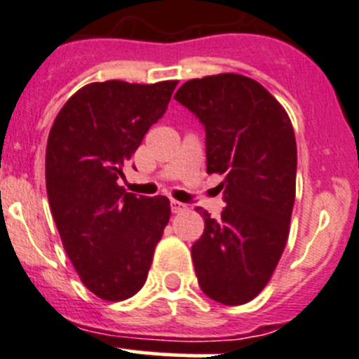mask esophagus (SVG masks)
I'll list each match as a JSON object with an SVG mask.
<instances>
[{"mask_svg":"<svg viewBox=\"0 0 359 359\" xmlns=\"http://www.w3.org/2000/svg\"><path fill=\"white\" fill-rule=\"evenodd\" d=\"M170 205H172V212L173 213H182V212H186V210H187L186 203H180V201H177V200H172V203H170Z\"/></svg>","mask_w":359,"mask_h":359,"instance_id":"1","label":"esophagus"}]
</instances>
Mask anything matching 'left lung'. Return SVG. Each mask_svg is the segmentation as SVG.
Listing matches in <instances>:
<instances>
[{"instance_id": "8db88e82", "label": "left lung", "mask_w": 359, "mask_h": 359, "mask_svg": "<svg viewBox=\"0 0 359 359\" xmlns=\"http://www.w3.org/2000/svg\"><path fill=\"white\" fill-rule=\"evenodd\" d=\"M205 125L206 172L224 175L220 220L196 206L205 231L193 245L201 290L241 306L266 288L281 259L295 201L297 144L285 107L234 72L189 79L175 93Z\"/></svg>"}]
</instances>
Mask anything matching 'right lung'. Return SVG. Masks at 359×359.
<instances>
[{"instance_id":"right-lung-1","label":"right lung","mask_w":359,"mask_h":359,"mask_svg":"<svg viewBox=\"0 0 359 359\" xmlns=\"http://www.w3.org/2000/svg\"><path fill=\"white\" fill-rule=\"evenodd\" d=\"M177 83H90L64 104L50 128V210L79 280L102 300L119 302L144 287L170 220L168 198L126 193L118 177L165 114Z\"/></svg>"}]
</instances>
